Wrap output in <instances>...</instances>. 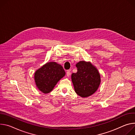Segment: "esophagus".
I'll list each match as a JSON object with an SVG mask.
<instances>
[{"label":"esophagus","instance_id":"34e87169","mask_svg":"<svg viewBox=\"0 0 135 135\" xmlns=\"http://www.w3.org/2000/svg\"><path fill=\"white\" fill-rule=\"evenodd\" d=\"M66 75H67V76H68V77L70 76V75H71V72H70V71L69 70H68V71H66Z\"/></svg>","mask_w":135,"mask_h":135}]
</instances>
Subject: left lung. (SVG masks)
<instances>
[{
	"label": "left lung",
	"instance_id": "8db88e82",
	"mask_svg": "<svg viewBox=\"0 0 135 135\" xmlns=\"http://www.w3.org/2000/svg\"><path fill=\"white\" fill-rule=\"evenodd\" d=\"M77 72L71 76L74 90L81 97L86 98L97 90L101 81L98 70L89 62L80 61L76 64Z\"/></svg>",
	"mask_w": 135,
	"mask_h": 135
}]
</instances>
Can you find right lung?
<instances>
[{
  "label": "right lung",
  "instance_id": "1",
  "mask_svg": "<svg viewBox=\"0 0 135 135\" xmlns=\"http://www.w3.org/2000/svg\"><path fill=\"white\" fill-rule=\"evenodd\" d=\"M65 72L56 62H49L38 69L35 73V81L37 88L44 93L50 92L57 82L63 78Z\"/></svg>",
  "mask_w": 135,
  "mask_h": 135
}]
</instances>
